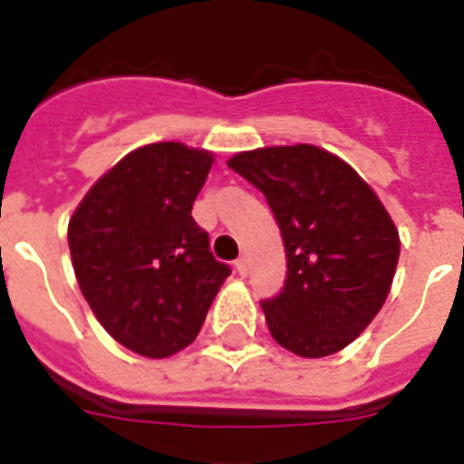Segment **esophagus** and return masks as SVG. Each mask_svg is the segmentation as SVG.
<instances>
[{
	"label": "esophagus",
	"mask_w": 464,
	"mask_h": 464,
	"mask_svg": "<svg viewBox=\"0 0 464 464\" xmlns=\"http://www.w3.org/2000/svg\"><path fill=\"white\" fill-rule=\"evenodd\" d=\"M235 269L239 271V276H246V271H249V261H246V256H239V259L235 261Z\"/></svg>",
	"instance_id": "obj_1"
}]
</instances>
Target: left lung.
Instances as JSON below:
<instances>
[{"label":"left lung","instance_id":"8db88e82","mask_svg":"<svg viewBox=\"0 0 464 464\" xmlns=\"http://www.w3.org/2000/svg\"><path fill=\"white\" fill-rule=\"evenodd\" d=\"M232 170L266 195L285 246V284L261 303L271 337L327 357L360 337L392 291L399 229L350 163L313 144L235 153Z\"/></svg>","mask_w":464,"mask_h":464}]
</instances>
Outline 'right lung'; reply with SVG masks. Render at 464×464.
I'll return each instance as SVG.
<instances>
[{
  "label": "right lung",
  "mask_w": 464,
  "mask_h": 464,
  "mask_svg": "<svg viewBox=\"0 0 464 464\" xmlns=\"http://www.w3.org/2000/svg\"><path fill=\"white\" fill-rule=\"evenodd\" d=\"M212 161L180 141L134 149L68 222L80 291L100 325L141 357L163 360L193 343L229 276L190 215Z\"/></svg>",
  "instance_id": "1"
}]
</instances>
